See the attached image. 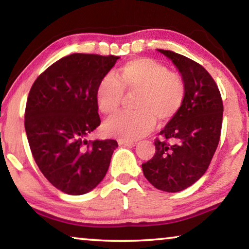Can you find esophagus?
Masks as SVG:
<instances>
[{"label":"esophagus","mask_w":249,"mask_h":249,"mask_svg":"<svg viewBox=\"0 0 249 249\" xmlns=\"http://www.w3.org/2000/svg\"><path fill=\"white\" fill-rule=\"evenodd\" d=\"M119 145H127V147H133V145L137 144L135 141H128V140H119L118 141Z\"/></svg>","instance_id":"obj_1"}]
</instances>
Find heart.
Segmentation results:
<instances>
[{
  "instance_id": "1",
  "label": "heart",
  "mask_w": 249,
  "mask_h": 249,
  "mask_svg": "<svg viewBox=\"0 0 249 249\" xmlns=\"http://www.w3.org/2000/svg\"><path fill=\"white\" fill-rule=\"evenodd\" d=\"M124 91L137 93L134 114H122L104 124L105 133L122 140H137L150 133L159 123L173 119L187 95V84L181 74L150 58L132 59L115 76L106 75L95 90L98 108L106 116L117 114Z\"/></svg>"
}]
</instances>
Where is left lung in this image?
Here are the masks:
<instances>
[{
  "label": "left lung",
  "instance_id": "8db88e82",
  "mask_svg": "<svg viewBox=\"0 0 249 249\" xmlns=\"http://www.w3.org/2000/svg\"><path fill=\"white\" fill-rule=\"evenodd\" d=\"M158 51L177 66L187 84L184 104L156 139V152L142 164L155 188L178 192L205 174L221 137L223 102L216 83L198 62L168 50Z\"/></svg>",
  "mask_w": 249,
  "mask_h": 249
}]
</instances>
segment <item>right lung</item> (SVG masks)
Returning a JSON list of instances; mask_svg holds the SVG:
<instances>
[{"label":"right lung","instance_id":"1","mask_svg":"<svg viewBox=\"0 0 249 249\" xmlns=\"http://www.w3.org/2000/svg\"><path fill=\"white\" fill-rule=\"evenodd\" d=\"M119 57L72 53L36 78L25 110L33 157L50 183L65 194L91 191L107 173L116 140L88 141L100 125L95 90Z\"/></svg>","mask_w":249,"mask_h":249}]
</instances>
